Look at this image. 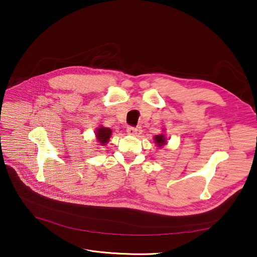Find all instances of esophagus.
Instances as JSON below:
<instances>
[{"mask_svg": "<svg viewBox=\"0 0 257 257\" xmlns=\"http://www.w3.org/2000/svg\"><path fill=\"white\" fill-rule=\"evenodd\" d=\"M127 132H128V134H130V136H138V134H141L142 130L140 127L129 126V127H127Z\"/></svg>", "mask_w": 257, "mask_h": 257, "instance_id": "esophagus-1", "label": "esophagus"}]
</instances>
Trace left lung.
<instances>
[{"label":"left lung","mask_w":257,"mask_h":257,"mask_svg":"<svg viewBox=\"0 0 257 257\" xmlns=\"http://www.w3.org/2000/svg\"><path fill=\"white\" fill-rule=\"evenodd\" d=\"M154 140H155V142H156L158 147H163L164 145L167 144V141H166V138H165L164 134H160V136H156L154 138Z\"/></svg>","instance_id":"8db88e82"}]
</instances>
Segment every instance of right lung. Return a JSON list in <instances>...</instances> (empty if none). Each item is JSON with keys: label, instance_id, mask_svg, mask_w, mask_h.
<instances>
[{"label": "right lung", "instance_id": "right-lung-1", "mask_svg": "<svg viewBox=\"0 0 257 257\" xmlns=\"http://www.w3.org/2000/svg\"><path fill=\"white\" fill-rule=\"evenodd\" d=\"M111 129L109 128H105V127H100L99 129H97L96 136H97V140L99 141V143L101 145H105L108 141L110 139L111 136Z\"/></svg>", "mask_w": 257, "mask_h": 257}]
</instances>
